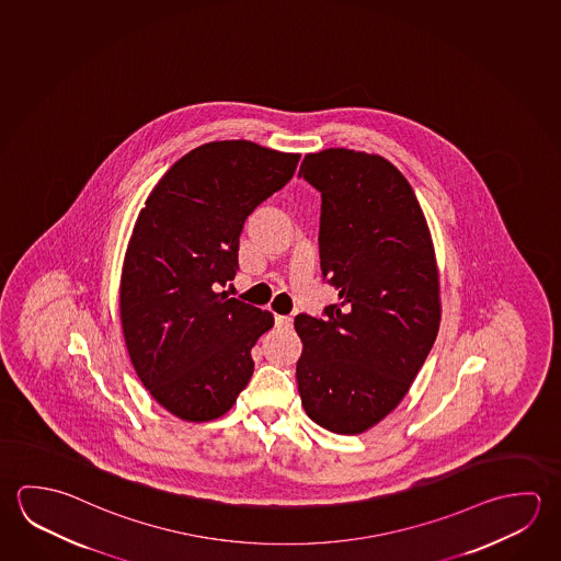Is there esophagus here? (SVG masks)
Here are the masks:
<instances>
[{"mask_svg": "<svg viewBox=\"0 0 561 561\" xmlns=\"http://www.w3.org/2000/svg\"><path fill=\"white\" fill-rule=\"evenodd\" d=\"M276 327L279 331H291V327H294V319H291V317H282V314H277Z\"/></svg>", "mask_w": 561, "mask_h": 561, "instance_id": "esophagus-1", "label": "esophagus"}]
</instances>
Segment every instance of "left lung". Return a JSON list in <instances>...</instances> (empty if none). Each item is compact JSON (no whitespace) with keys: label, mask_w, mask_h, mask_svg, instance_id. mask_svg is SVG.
<instances>
[{"label":"left lung","mask_w":561,"mask_h":561,"mask_svg":"<svg viewBox=\"0 0 561 561\" xmlns=\"http://www.w3.org/2000/svg\"><path fill=\"white\" fill-rule=\"evenodd\" d=\"M299 178L321 193L319 257L339 291L324 317H295L305 413L356 435L410 390L439 331L442 301L430 228L388 159L354 149L307 153Z\"/></svg>","instance_id":"left-lung-1"}]
</instances>
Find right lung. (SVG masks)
Wrapping results in <instances>:
<instances>
[{
  "instance_id": "1",
  "label": "right lung",
  "mask_w": 561,
  "mask_h": 561,
  "mask_svg": "<svg viewBox=\"0 0 561 561\" xmlns=\"http://www.w3.org/2000/svg\"><path fill=\"white\" fill-rule=\"evenodd\" d=\"M299 153L210 141L173 163L139 210L119 282V319L139 380L185 422L217 420L254 373L274 314L220 287L234 279L248 215L294 178Z\"/></svg>"
}]
</instances>
